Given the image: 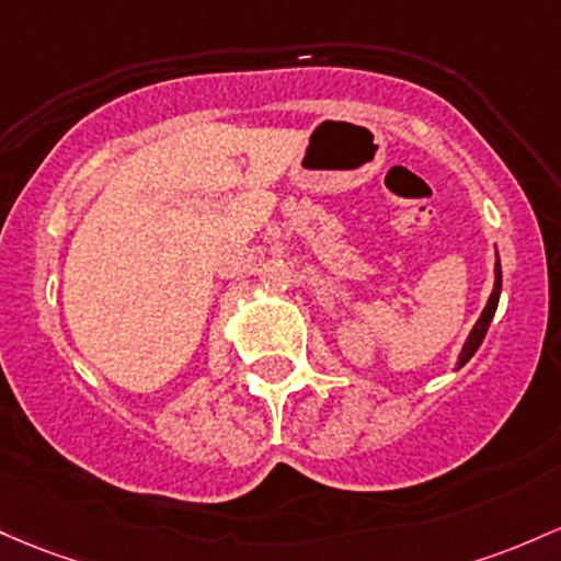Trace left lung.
Masks as SVG:
<instances>
[{
	"instance_id": "8db88e82",
	"label": "left lung",
	"mask_w": 561,
	"mask_h": 561,
	"mask_svg": "<svg viewBox=\"0 0 561 561\" xmlns=\"http://www.w3.org/2000/svg\"><path fill=\"white\" fill-rule=\"evenodd\" d=\"M501 261L495 263V287H492V295L488 300V306H484L482 317L477 319V324H473V330L469 332V337H466L463 348H460V356H458V367H463L466 362L471 359L473 354H477V348L482 346L484 335H488V328L492 322V317H495V309H497V298H501Z\"/></svg>"
}]
</instances>
